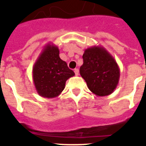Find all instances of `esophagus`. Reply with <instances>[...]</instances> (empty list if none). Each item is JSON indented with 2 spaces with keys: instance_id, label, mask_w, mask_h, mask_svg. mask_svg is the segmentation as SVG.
Masks as SVG:
<instances>
[{
  "instance_id": "1",
  "label": "esophagus",
  "mask_w": 146,
  "mask_h": 146,
  "mask_svg": "<svg viewBox=\"0 0 146 146\" xmlns=\"http://www.w3.org/2000/svg\"><path fill=\"white\" fill-rule=\"evenodd\" d=\"M74 73H75L76 76H78L79 75V73H80V70H79V69L76 68L74 70Z\"/></svg>"
}]
</instances>
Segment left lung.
Instances as JSON below:
<instances>
[{
	"label": "left lung",
	"instance_id": "8db88e82",
	"mask_svg": "<svg viewBox=\"0 0 146 146\" xmlns=\"http://www.w3.org/2000/svg\"><path fill=\"white\" fill-rule=\"evenodd\" d=\"M80 73L90 91L98 96L111 95L117 86L120 68L115 59L101 45L90 47L82 55Z\"/></svg>",
	"mask_w": 146,
	"mask_h": 146
}]
</instances>
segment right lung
Instances as JSON below:
<instances>
[{"mask_svg":"<svg viewBox=\"0 0 146 146\" xmlns=\"http://www.w3.org/2000/svg\"><path fill=\"white\" fill-rule=\"evenodd\" d=\"M59 49L48 43L42 49L33 68V82L40 96L52 98L65 88L66 81L75 75L59 56Z\"/></svg>","mask_w":146,"mask_h":146,"instance_id":"obj_1","label":"right lung"}]
</instances>
